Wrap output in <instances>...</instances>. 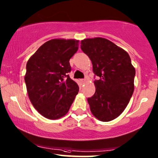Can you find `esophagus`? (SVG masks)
Instances as JSON below:
<instances>
[{
    "label": "esophagus",
    "instance_id": "esophagus-1",
    "mask_svg": "<svg viewBox=\"0 0 158 158\" xmlns=\"http://www.w3.org/2000/svg\"><path fill=\"white\" fill-rule=\"evenodd\" d=\"M81 83H85V79H81Z\"/></svg>",
    "mask_w": 158,
    "mask_h": 158
}]
</instances>
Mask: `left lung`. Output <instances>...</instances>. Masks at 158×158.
Returning a JSON list of instances; mask_svg holds the SVG:
<instances>
[{
    "label": "left lung",
    "mask_w": 158,
    "mask_h": 158,
    "mask_svg": "<svg viewBox=\"0 0 158 158\" xmlns=\"http://www.w3.org/2000/svg\"><path fill=\"white\" fill-rule=\"evenodd\" d=\"M81 44L100 77L94 81L95 94L88 99L90 110L100 121H111L124 111L132 97L135 68L128 53L107 39L85 38Z\"/></svg>",
    "instance_id": "8db88e82"
}]
</instances>
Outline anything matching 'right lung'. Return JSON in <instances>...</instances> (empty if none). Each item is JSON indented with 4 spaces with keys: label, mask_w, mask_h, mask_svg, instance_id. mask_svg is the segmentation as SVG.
Here are the masks:
<instances>
[{
    "label": "right lung",
    "mask_w": 158,
    "mask_h": 158,
    "mask_svg": "<svg viewBox=\"0 0 158 158\" xmlns=\"http://www.w3.org/2000/svg\"><path fill=\"white\" fill-rule=\"evenodd\" d=\"M79 40L52 39L43 44L27 61L24 81L28 97L37 111L50 120L68 112L79 87L67 73L69 59L77 52Z\"/></svg>",
    "instance_id": "1"
}]
</instances>
